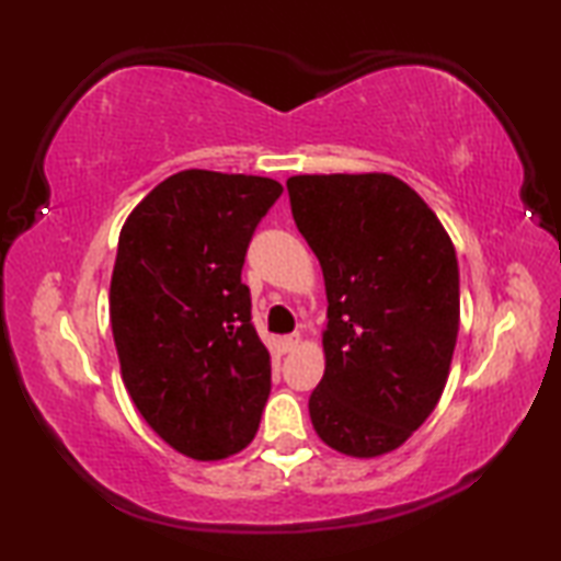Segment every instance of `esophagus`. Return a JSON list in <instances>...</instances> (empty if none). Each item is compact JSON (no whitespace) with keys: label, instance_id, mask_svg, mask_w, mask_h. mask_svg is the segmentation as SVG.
Masks as SVG:
<instances>
[{"label":"esophagus","instance_id":"esophagus-1","mask_svg":"<svg viewBox=\"0 0 561 561\" xmlns=\"http://www.w3.org/2000/svg\"><path fill=\"white\" fill-rule=\"evenodd\" d=\"M299 344H301V336L299 334H287V336L279 339L282 351H294Z\"/></svg>","mask_w":561,"mask_h":561}]
</instances>
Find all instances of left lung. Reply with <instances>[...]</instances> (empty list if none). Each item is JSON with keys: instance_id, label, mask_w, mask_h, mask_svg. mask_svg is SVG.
<instances>
[{"instance_id": "left-lung-1", "label": "left lung", "mask_w": 561, "mask_h": 561, "mask_svg": "<svg viewBox=\"0 0 561 561\" xmlns=\"http://www.w3.org/2000/svg\"><path fill=\"white\" fill-rule=\"evenodd\" d=\"M287 190L329 299L311 423L344 455L391 453L448 381L460 327L455 247L423 197L393 175H294Z\"/></svg>"}]
</instances>
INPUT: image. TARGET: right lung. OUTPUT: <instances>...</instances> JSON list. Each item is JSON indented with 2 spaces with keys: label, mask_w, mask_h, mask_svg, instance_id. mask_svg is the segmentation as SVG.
<instances>
[{
  "label": "right lung",
  "mask_w": 561,
  "mask_h": 561,
  "mask_svg": "<svg viewBox=\"0 0 561 561\" xmlns=\"http://www.w3.org/2000/svg\"><path fill=\"white\" fill-rule=\"evenodd\" d=\"M279 195L272 178L183 170L121 230L108 299L123 383L187 458H230L260 428L272 366L242 264Z\"/></svg>",
  "instance_id": "obj_1"
}]
</instances>
